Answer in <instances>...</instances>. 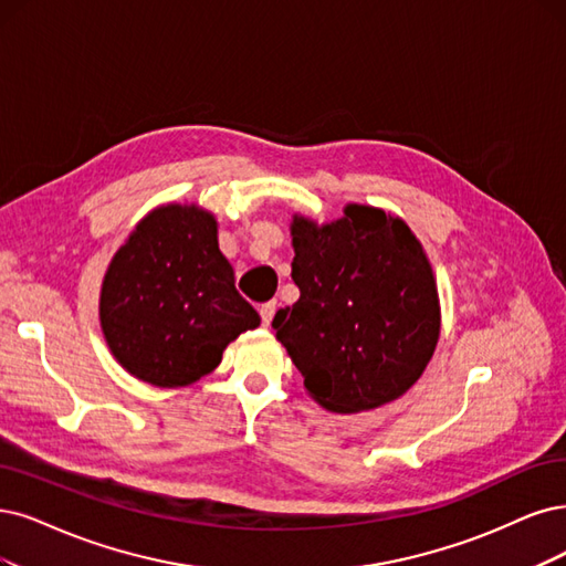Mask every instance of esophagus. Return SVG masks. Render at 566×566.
I'll use <instances>...</instances> for the list:
<instances>
[{"instance_id": "34e87169", "label": "esophagus", "mask_w": 566, "mask_h": 566, "mask_svg": "<svg viewBox=\"0 0 566 566\" xmlns=\"http://www.w3.org/2000/svg\"><path fill=\"white\" fill-rule=\"evenodd\" d=\"M275 310H277V301H268V303H263V305L259 307V312H261V322H263V326H270L272 317H275Z\"/></svg>"}]
</instances>
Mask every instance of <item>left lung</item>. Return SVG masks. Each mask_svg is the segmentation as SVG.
I'll list each match as a JSON object with an SVG mask.
<instances>
[{
  "instance_id": "obj_1",
  "label": "left lung",
  "mask_w": 566,
  "mask_h": 566,
  "mask_svg": "<svg viewBox=\"0 0 566 566\" xmlns=\"http://www.w3.org/2000/svg\"><path fill=\"white\" fill-rule=\"evenodd\" d=\"M291 277L301 298L272 328L307 394L340 415L380 408L424 373L441 336L431 263L408 223L368 205L317 226L294 217Z\"/></svg>"
}]
</instances>
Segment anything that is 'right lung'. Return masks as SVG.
Here are the masks:
<instances>
[{
	"instance_id": "add662e5",
	"label": "right lung",
	"mask_w": 566,
	"mask_h": 566,
	"mask_svg": "<svg viewBox=\"0 0 566 566\" xmlns=\"http://www.w3.org/2000/svg\"><path fill=\"white\" fill-rule=\"evenodd\" d=\"M99 324L116 361L156 387L212 373L228 343L261 324L235 289L217 219L196 205H163L116 251L99 291Z\"/></svg>"
}]
</instances>
